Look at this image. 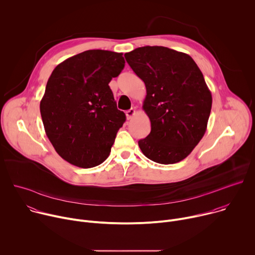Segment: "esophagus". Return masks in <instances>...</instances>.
<instances>
[{
  "label": "esophagus",
  "mask_w": 255,
  "mask_h": 255,
  "mask_svg": "<svg viewBox=\"0 0 255 255\" xmlns=\"http://www.w3.org/2000/svg\"><path fill=\"white\" fill-rule=\"evenodd\" d=\"M135 115V110L133 108L129 109L128 111H126V116H127V119H131L133 116Z\"/></svg>",
  "instance_id": "1"
}]
</instances>
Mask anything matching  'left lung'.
Wrapping results in <instances>:
<instances>
[{
  "label": "left lung",
  "mask_w": 255,
  "mask_h": 255,
  "mask_svg": "<svg viewBox=\"0 0 255 255\" xmlns=\"http://www.w3.org/2000/svg\"><path fill=\"white\" fill-rule=\"evenodd\" d=\"M146 87L143 110L151 131L138 141L142 153L161 164L185 159L203 138L212 95L202 71L187 53L143 46L124 54Z\"/></svg>",
  "instance_id": "1"
}]
</instances>
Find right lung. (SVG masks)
<instances>
[{"mask_svg":"<svg viewBox=\"0 0 255 255\" xmlns=\"http://www.w3.org/2000/svg\"><path fill=\"white\" fill-rule=\"evenodd\" d=\"M123 53L87 50L59 63L40 102L45 133L64 160L83 168L101 164L126 121L109 87L124 68Z\"/></svg>","mask_w":255,"mask_h":255,"instance_id":"right-lung-1","label":"right lung"}]
</instances>
